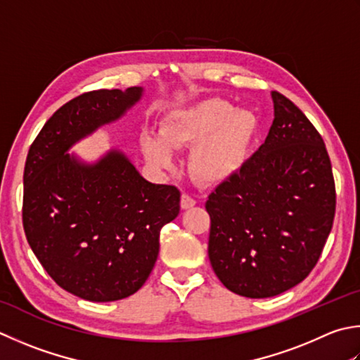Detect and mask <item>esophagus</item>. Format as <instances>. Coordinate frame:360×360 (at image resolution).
Here are the masks:
<instances>
[{
    "label": "esophagus",
    "instance_id": "34e87169",
    "mask_svg": "<svg viewBox=\"0 0 360 360\" xmlns=\"http://www.w3.org/2000/svg\"><path fill=\"white\" fill-rule=\"evenodd\" d=\"M195 204H196V201L192 198V196L187 193H182V196H181V207L182 209H192Z\"/></svg>",
    "mask_w": 360,
    "mask_h": 360
}]
</instances>
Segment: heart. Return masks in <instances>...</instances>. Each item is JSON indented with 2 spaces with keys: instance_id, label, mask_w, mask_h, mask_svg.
<instances>
[{
  "instance_id": "heart-1",
  "label": "heart",
  "mask_w": 360,
  "mask_h": 360,
  "mask_svg": "<svg viewBox=\"0 0 360 360\" xmlns=\"http://www.w3.org/2000/svg\"><path fill=\"white\" fill-rule=\"evenodd\" d=\"M259 122L252 112L209 98L173 110L160 122L159 136L145 132L140 148L153 167L172 168L174 151L193 146L190 170L206 186H218L240 172Z\"/></svg>"
}]
</instances>
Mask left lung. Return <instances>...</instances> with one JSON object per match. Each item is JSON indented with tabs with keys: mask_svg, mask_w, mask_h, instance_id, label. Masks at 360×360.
<instances>
[{
	"mask_svg": "<svg viewBox=\"0 0 360 360\" xmlns=\"http://www.w3.org/2000/svg\"><path fill=\"white\" fill-rule=\"evenodd\" d=\"M265 142L209 195V260L240 297L270 298L300 284L333 228L335 186L325 142L288 98L271 91Z\"/></svg>",
	"mask_w": 360,
	"mask_h": 360,
	"instance_id": "8db88e82",
	"label": "left lung"
}]
</instances>
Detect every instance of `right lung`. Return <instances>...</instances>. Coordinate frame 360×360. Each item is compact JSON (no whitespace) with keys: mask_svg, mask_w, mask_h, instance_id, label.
I'll use <instances>...</instances> for the list:
<instances>
[{"mask_svg":"<svg viewBox=\"0 0 360 360\" xmlns=\"http://www.w3.org/2000/svg\"><path fill=\"white\" fill-rule=\"evenodd\" d=\"M142 96L143 87L76 96L48 120L26 158L27 243L56 284L87 301L136 293L158 260L162 226L179 214V190L148 182L122 150L95 162L68 153Z\"/></svg>","mask_w":360,"mask_h":360,"instance_id":"1","label":"right lung"}]
</instances>
